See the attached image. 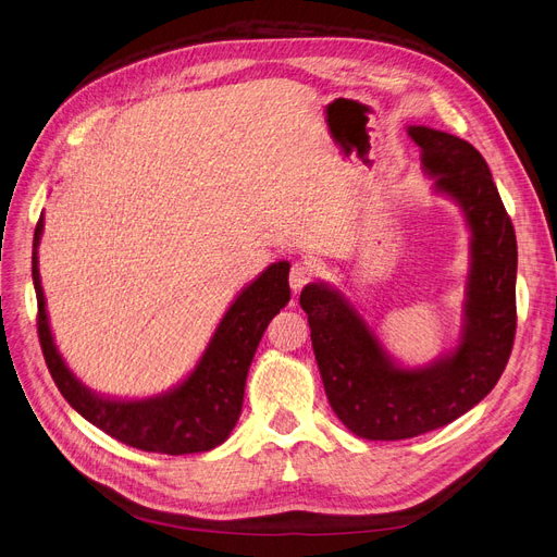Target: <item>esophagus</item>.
<instances>
[{"instance_id": "esophagus-1", "label": "esophagus", "mask_w": 557, "mask_h": 557, "mask_svg": "<svg viewBox=\"0 0 557 557\" xmlns=\"http://www.w3.org/2000/svg\"><path fill=\"white\" fill-rule=\"evenodd\" d=\"M313 274H315V269L309 262H295L293 269H290V288H293V293L297 295L301 288H305V285L313 278Z\"/></svg>"}]
</instances>
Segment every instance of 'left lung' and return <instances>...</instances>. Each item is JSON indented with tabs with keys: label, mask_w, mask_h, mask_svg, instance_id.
I'll use <instances>...</instances> for the list:
<instances>
[{
	"label": "left lung",
	"mask_w": 557,
	"mask_h": 557,
	"mask_svg": "<svg viewBox=\"0 0 557 557\" xmlns=\"http://www.w3.org/2000/svg\"><path fill=\"white\" fill-rule=\"evenodd\" d=\"M409 137L423 150L434 190L458 201L471 230L458 348L404 369L339 290L309 283L299 295L330 407L352 434L374 442L411 440L476 407L499 381L516 336V232L487 162L448 132L411 125Z\"/></svg>",
	"instance_id": "left-lung-1"
}]
</instances>
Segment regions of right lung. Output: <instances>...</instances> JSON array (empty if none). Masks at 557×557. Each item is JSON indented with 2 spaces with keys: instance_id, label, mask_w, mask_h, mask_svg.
<instances>
[{
  "instance_id": "add662e5",
  "label": "right lung",
  "mask_w": 557,
  "mask_h": 557,
  "mask_svg": "<svg viewBox=\"0 0 557 557\" xmlns=\"http://www.w3.org/2000/svg\"><path fill=\"white\" fill-rule=\"evenodd\" d=\"M44 213L32 244V281L37 290V332L48 372L72 407L113 440L148 453L185 455L221 446L237 425L244 404L248 367L262 334L290 301L288 262L269 264L242 290L223 315L205 356L174 391L148 399H109L88 391L64 364L50 334L39 276Z\"/></svg>"
}]
</instances>
